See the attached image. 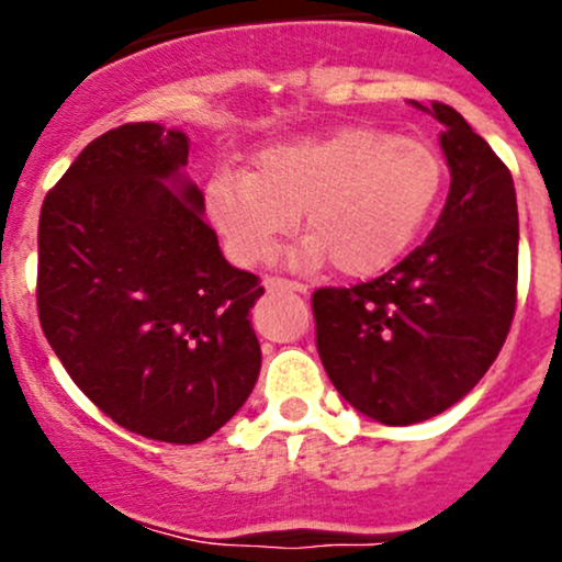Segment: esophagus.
Masks as SVG:
<instances>
[{
  "instance_id": "esophagus-1",
  "label": "esophagus",
  "mask_w": 562,
  "mask_h": 562,
  "mask_svg": "<svg viewBox=\"0 0 562 562\" xmlns=\"http://www.w3.org/2000/svg\"><path fill=\"white\" fill-rule=\"evenodd\" d=\"M266 291H269V293H274V291H293V293H307V285H302V282L280 280V277H274V280H266Z\"/></svg>"
}]
</instances>
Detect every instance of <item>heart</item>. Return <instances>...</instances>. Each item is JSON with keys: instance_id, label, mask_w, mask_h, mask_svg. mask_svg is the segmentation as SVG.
<instances>
[{"instance_id": "obj_1", "label": "heart", "mask_w": 562, "mask_h": 562, "mask_svg": "<svg viewBox=\"0 0 562 562\" xmlns=\"http://www.w3.org/2000/svg\"><path fill=\"white\" fill-rule=\"evenodd\" d=\"M440 190L443 160L432 144L350 124L263 149L252 173H214L206 214L239 263H263L304 212L310 236L291 266L372 277L416 241Z\"/></svg>"}]
</instances>
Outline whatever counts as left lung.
<instances>
[{"instance_id": "8db88e82", "label": "left lung", "mask_w": 562, "mask_h": 562, "mask_svg": "<svg viewBox=\"0 0 562 562\" xmlns=\"http://www.w3.org/2000/svg\"><path fill=\"white\" fill-rule=\"evenodd\" d=\"M411 105L443 124L451 187L438 225L378 280L313 296L317 353L334 389L389 427L427 422L470 394L517 307L512 173L454 108Z\"/></svg>"}]
</instances>
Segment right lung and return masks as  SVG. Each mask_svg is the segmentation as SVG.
Returning a JSON list of instances; mask_svg holds the SVG:
<instances>
[{
	"instance_id": "obj_1",
	"label": "right lung",
	"mask_w": 562,
	"mask_h": 562,
	"mask_svg": "<svg viewBox=\"0 0 562 562\" xmlns=\"http://www.w3.org/2000/svg\"><path fill=\"white\" fill-rule=\"evenodd\" d=\"M190 138L157 122L94 138L45 195L40 326L76 386L119 427L201 443L260 372L263 288L225 260L184 173Z\"/></svg>"
}]
</instances>
